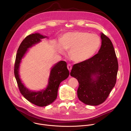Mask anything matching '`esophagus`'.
Segmentation results:
<instances>
[{
    "label": "esophagus",
    "instance_id": "esophagus-1",
    "mask_svg": "<svg viewBox=\"0 0 131 131\" xmlns=\"http://www.w3.org/2000/svg\"><path fill=\"white\" fill-rule=\"evenodd\" d=\"M67 68H68V69L69 70V71H70V70H71V68H72L71 65L70 64H68V65H67Z\"/></svg>",
    "mask_w": 131,
    "mask_h": 131
}]
</instances>
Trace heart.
<instances>
[{"label": "heart", "mask_w": 131, "mask_h": 131, "mask_svg": "<svg viewBox=\"0 0 131 131\" xmlns=\"http://www.w3.org/2000/svg\"><path fill=\"white\" fill-rule=\"evenodd\" d=\"M53 46L59 53L64 54L69 49V57L76 62H82L90 59L99 49L101 40L95 34L85 31L68 32L63 35L61 40H54Z\"/></svg>", "instance_id": "1"}]
</instances>
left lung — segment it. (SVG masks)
Wrapping results in <instances>:
<instances>
[{
	"instance_id": "1",
	"label": "left lung",
	"mask_w": 131,
	"mask_h": 131,
	"mask_svg": "<svg viewBox=\"0 0 131 131\" xmlns=\"http://www.w3.org/2000/svg\"><path fill=\"white\" fill-rule=\"evenodd\" d=\"M102 45L97 54L74 64L70 76L79 82L77 95L85 104L97 106L105 101L115 86L118 70L115 51L110 39L101 33Z\"/></svg>"
}]
</instances>
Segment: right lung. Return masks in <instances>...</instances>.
<instances>
[{
	"instance_id": "obj_1",
	"label": "right lung",
	"mask_w": 131,
	"mask_h": 131,
	"mask_svg": "<svg viewBox=\"0 0 131 131\" xmlns=\"http://www.w3.org/2000/svg\"><path fill=\"white\" fill-rule=\"evenodd\" d=\"M48 37L39 33H35L27 36L23 40L17 51L14 65V76L22 95L32 104L40 107H44L52 103L57 97L60 84L67 79L69 74L65 61H60L54 64L51 69L48 83L43 90L33 91L29 90L22 83L20 77L19 69L22 59L28 49L39 43L41 39Z\"/></svg>"
}]
</instances>
